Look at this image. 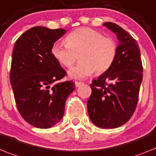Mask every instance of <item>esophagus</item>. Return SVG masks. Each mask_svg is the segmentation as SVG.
<instances>
[{
    "label": "esophagus",
    "instance_id": "34e87169",
    "mask_svg": "<svg viewBox=\"0 0 156 156\" xmlns=\"http://www.w3.org/2000/svg\"><path fill=\"white\" fill-rule=\"evenodd\" d=\"M74 83H75L76 87H79V86H82V85L83 84V83H82V82H75Z\"/></svg>",
    "mask_w": 156,
    "mask_h": 156
}]
</instances>
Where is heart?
<instances>
[{"instance_id": "b5f03b06", "label": "heart", "mask_w": 156, "mask_h": 156, "mask_svg": "<svg viewBox=\"0 0 156 156\" xmlns=\"http://www.w3.org/2000/svg\"><path fill=\"white\" fill-rule=\"evenodd\" d=\"M65 42L54 43L51 52L58 63L67 68L74 63L77 55L80 54L81 62L68 72L70 78H86L96 70L98 74H102L112 66L116 58V41L91 27L74 30L66 36Z\"/></svg>"}]
</instances>
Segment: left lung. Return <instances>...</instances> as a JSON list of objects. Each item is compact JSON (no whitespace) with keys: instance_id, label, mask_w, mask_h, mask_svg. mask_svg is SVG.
<instances>
[{"instance_id":"left-lung-1","label":"left lung","mask_w":156,"mask_h":156,"mask_svg":"<svg viewBox=\"0 0 156 156\" xmlns=\"http://www.w3.org/2000/svg\"><path fill=\"white\" fill-rule=\"evenodd\" d=\"M116 34L119 44L112 66L94 80L87 102L90 120L101 129H115L132 117L143 79L140 51L136 40L112 22L103 24ZM109 80L110 83H108Z\"/></svg>"}]
</instances>
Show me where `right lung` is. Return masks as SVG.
<instances>
[{
	"label": "right lung",
	"instance_id": "add662e5",
	"mask_svg": "<svg viewBox=\"0 0 156 156\" xmlns=\"http://www.w3.org/2000/svg\"><path fill=\"white\" fill-rule=\"evenodd\" d=\"M66 33L62 28L36 26L16 41L12 55L10 82L21 116L32 126L49 129L62 118L65 103L74 82H58L66 71L52 56L55 42Z\"/></svg>",
	"mask_w": 156,
	"mask_h": 156
}]
</instances>
